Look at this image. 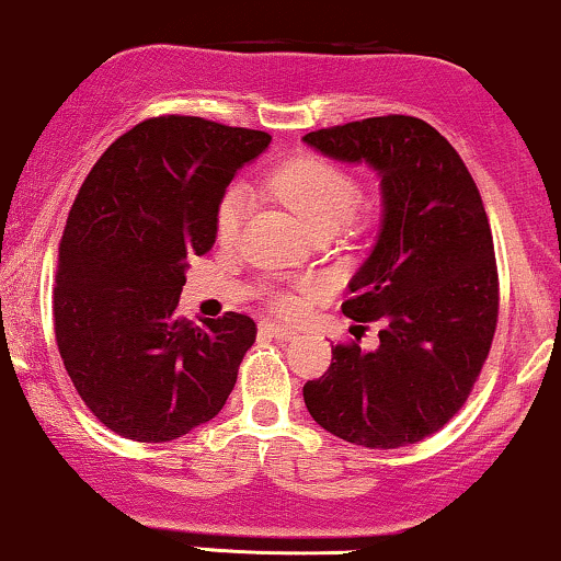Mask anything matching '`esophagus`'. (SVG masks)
I'll list each match as a JSON object with an SVG mask.
<instances>
[{"label":"esophagus","mask_w":561,"mask_h":561,"mask_svg":"<svg viewBox=\"0 0 561 561\" xmlns=\"http://www.w3.org/2000/svg\"><path fill=\"white\" fill-rule=\"evenodd\" d=\"M262 331L273 335V339H280V341H288V339H294V335H296V331H291V328L275 325V322H262Z\"/></svg>","instance_id":"esophagus-1"}]
</instances>
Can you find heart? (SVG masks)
<instances>
[{
    "label": "heart",
    "mask_w": 561,
    "mask_h": 561,
    "mask_svg": "<svg viewBox=\"0 0 561 561\" xmlns=\"http://www.w3.org/2000/svg\"><path fill=\"white\" fill-rule=\"evenodd\" d=\"M273 188L275 194H278L280 199L307 222V228L312 230V233L322 228L339 230L348 217L354 215L359 202L357 181H354L346 170H341L339 164L320 160V157H299V160L283 164L273 178ZM247 191L241 186L228 188L226 196L217 204V239L222 243L236 241V236L241 233L243 220H247ZM318 291V280H301L299 294L273 291L267 294V305L278 314H294L299 312L305 299H309V296H314Z\"/></svg>",
    "instance_id": "obj_1"
}]
</instances>
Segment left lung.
<instances>
[{
    "label": "left lung",
    "mask_w": 561,
    "mask_h": 561,
    "mask_svg": "<svg viewBox=\"0 0 561 561\" xmlns=\"http://www.w3.org/2000/svg\"><path fill=\"white\" fill-rule=\"evenodd\" d=\"M305 144L370 164L383 191L378 241L341 305L346 318L378 320L380 344H335L328 373L307 380L305 404L348 444H417L462 410L496 333L499 273L480 191L457 149L420 117L333 125Z\"/></svg>",
    "instance_id": "left-lung-1"
}]
</instances>
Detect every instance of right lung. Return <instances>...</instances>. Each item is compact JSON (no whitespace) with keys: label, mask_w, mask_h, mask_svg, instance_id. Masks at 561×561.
Segmentation results:
<instances>
[{"label":"right lung","mask_w":561,"mask_h":561,"mask_svg":"<svg viewBox=\"0 0 561 561\" xmlns=\"http://www.w3.org/2000/svg\"><path fill=\"white\" fill-rule=\"evenodd\" d=\"M265 130L188 115L138 123L99 157L72 202L51 296L59 357L117 436L162 444L226 407L254 344L252 318H178L188 256L213 249L217 204Z\"/></svg>","instance_id":"1"}]
</instances>
